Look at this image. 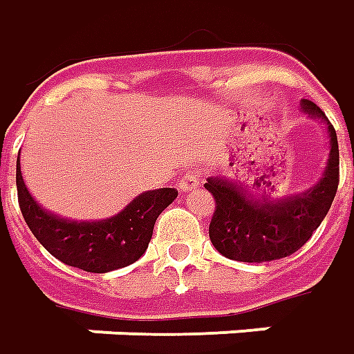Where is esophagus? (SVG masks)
<instances>
[{"instance_id":"obj_1","label":"esophagus","mask_w":354,"mask_h":354,"mask_svg":"<svg viewBox=\"0 0 354 354\" xmlns=\"http://www.w3.org/2000/svg\"><path fill=\"white\" fill-rule=\"evenodd\" d=\"M198 185H201V175L196 171H187L181 179H179V191L189 193V191L198 189Z\"/></svg>"}]
</instances>
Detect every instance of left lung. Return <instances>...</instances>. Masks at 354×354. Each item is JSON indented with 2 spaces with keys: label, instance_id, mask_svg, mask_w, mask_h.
<instances>
[{
  "label": "left lung",
  "instance_id": "1",
  "mask_svg": "<svg viewBox=\"0 0 354 354\" xmlns=\"http://www.w3.org/2000/svg\"><path fill=\"white\" fill-rule=\"evenodd\" d=\"M300 106L326 124L329 138V158L315 185L298 194L265 201L227 177L206 179L205 189L216 201L208 234L218 253L227 259L265 263L288 257L312 238L331 208L339 185L337 134L314 101L302 99Z\"/></svg>",
  "mask_w": 354,
  "mask_h": 354
}]
</instances>
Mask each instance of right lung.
Returning <instances> with one entry per match:
<instances>
[{
    "instance_id": "right-lung-1",
    "label": "right lung",
    "mask_w": 354,
    "mask_h": 354,
    "mask_svg": "<svg viewBox=\"0 0 354 354\" xmlns=\"http://www.w3.org/2000/svg\"><path fill=\"white\" fill-rule=\"evenodd\" d=\"M17 194L32 236L56 259L87 272H109L138 261L158 216L177 198L175 189L140 193L118 214L105 220H68L44 210L28 193L17 161Z\"/></svg>"
}]
</instances>
